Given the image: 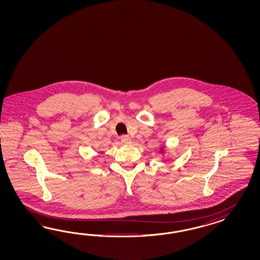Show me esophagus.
Returning a JSON list of instances; mask_svg holds the SVG:
<instances>
[{"instance_id": "34e87169", "label": "esophagus", "mask_w": 260, "mask_h": 260, "mask_svg": "<svg viewBox=\"0 0 260 260\" xmlns=\"http://www.w3.org/2000/svg\"><path fill=\"white\" fill-rule=\"evenodd\" d=\"M122 143L125 144V145H131V144L133 143V140H132L131 137H128V136H126V135H124V136L122 137Z\"/></svg>"}]
</instances>
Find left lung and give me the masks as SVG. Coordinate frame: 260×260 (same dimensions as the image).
<instances>
[{"label":"left lung","instance_id":"left-lung-1","mask_svg":"<svg viewBox=\"0 0 260 260\" xmlns=\"http://www.w3.org/2000/svg\"><path fill=\"white\" fill-rule=\"evenodd\" d=\"M165 147H161V148H160V150H159V151H160V153H161V154H164V153H165Z\"/></svg>","mask_w":260,"mask_h":260}]
</instances>
